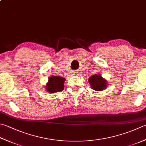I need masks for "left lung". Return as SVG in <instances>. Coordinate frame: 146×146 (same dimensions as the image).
Here are the masks:
<instances>
[{"instance_id":"1","label":"left lung","mask_w":146,"mask_h":146,"mask_svg":"<svg viewBox=\"0 0 146 146\" xmlns=\"http://www.w3.org/2000/svg\"><path fill=\"white\" fill-rule=\"evenodd\" d=\"M88 82L92 88L96 91H101L106 88L108 82L101 75H93L88 78Z\"/></svg>"}]
</instances>
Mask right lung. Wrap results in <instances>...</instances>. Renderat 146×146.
Listing matches in <instances>:
<instances>
[{"label": "right lung", "mask_w": 146, "mask_h": 146, "mask_svg": "<svg viewBox=\"0 0 146 146\" xmlns=\"http://www.w3.org/2000/svg\"><path fill=\"white\" fill-rule=\"evenodd\" d=\"M65 78L61 76H52L48 78L47 84L45 85V88L48 92L55 93L63 90Z\"/></svg>", "instance_id": "right-lung-1"}]
</instances>
